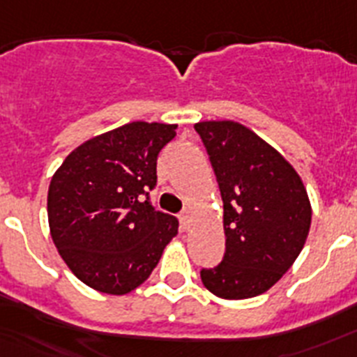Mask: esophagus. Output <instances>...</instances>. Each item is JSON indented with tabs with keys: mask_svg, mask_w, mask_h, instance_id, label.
<instances>
[{
	"mask_svg": "<svg viewBox=\"0 0 357 357\" xmlns=\"http://www.w3.org/2000/svg\"><path fill=\"white\" fill-rule=\"evenodd\" d=\"M178 218H181V223H182V229H189V211H182L181 214H178Z\"/></svg>",
	"mask_w": 357,
	"mask_h": 357,
	"instance_id": "obj_1",
	"label": "esophagus"
}]
</instances>
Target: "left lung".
<instances>
[{
    "label": "left lung",
    "mask_w": 357,
    "mask_h": 357,
    "mask_svg": "<svg viewBox=\"0 0 357 357\" xmlns=\"http://www.w3.org/2000/svg\"><path fill=\"white\" fill-rule=\"evenodd\" d=\"M223 200L225 255L202 268L216 296L261 295L289 270L311 227V204L291 164L250 128L236 121L195 125Z\"/></svg>",
    "instance_id": "left-lung-1"
}]
</instances>
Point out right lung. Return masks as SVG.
I'll return each instance as SVG.
<instances>
[{
  "mask_svg": "<svg viewBox=\"0 0 357 357\" xmlns=\"http://www.w3.org/2000/svg\"><path fill=\"white\" fill-rule=\"evenodd\" d=\"M176 125L134 121L73 150L48 191L50 230L71 272L93 289L125 295L141 286L178 232L151 206L157 157Z\"/></svg>",
  "mask_w": 357,
  "mask_h": 357,
  "instance_id": "obj_1",
  "label": "right lung"
}]
</instances>
